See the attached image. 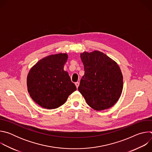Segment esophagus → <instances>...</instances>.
Segmentation results:
<instances>
[{"label": "esophagus", "mask_w": 152, "mask_h": 152, "mask_svg": "<svg viewBox=\"0 0 152 152\" xmlns=\"http://www.w3.org/2000/svg\"><path fill=\"white\" fill-rule=\"evenodd\" d=\"M75 85H76V88H78V86H79V82H76V83H75Z\"/></svg>", "instance_id": "34e87169"}]
</instances>
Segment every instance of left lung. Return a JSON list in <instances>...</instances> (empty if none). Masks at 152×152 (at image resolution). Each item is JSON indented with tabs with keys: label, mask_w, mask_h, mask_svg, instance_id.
I'll return each mask as SVG.
<instances>
[{
	"label": "left lung",
	"mask_w": 152,
	"mask_h": 152,
	"mask_svg": "<svg viewBox=\"0 0 152 152\" xmlns=\"http://www.w3.org/2000/svg\"><path fill=\"white\" fill-rule=\"evenodd\" d=\"M85 74L78 90L93 109L110 108L118 100L123 86V75L117 63L106 54L94 50L80 53Z\"/></svg>",
	"instance_id": "obj_1"
}]
</instances>
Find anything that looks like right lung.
<instances>
[{
	"mask_svg": "<svg viewBox=\"0 0 152 152\" xmlns=\"http://www.w3.org/2000/svg\"><path fill=\"white\" fill-rule=\"evenodd\" d=\"M67 53L51 55L40 59L31 69L27 76L30 96L40 106L48 110L65 103L76 90L67 72L64 70Z\"/></svg>",
	"mask_w": 152,
	"mask_h": 152,
	"instance_id": "right-lung-1",
	"label": "right lung"
}]
</instances>
